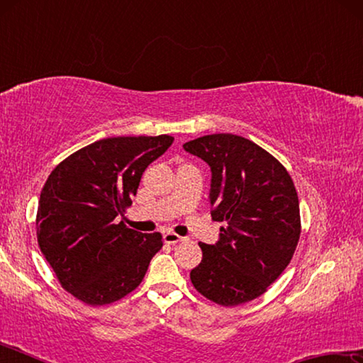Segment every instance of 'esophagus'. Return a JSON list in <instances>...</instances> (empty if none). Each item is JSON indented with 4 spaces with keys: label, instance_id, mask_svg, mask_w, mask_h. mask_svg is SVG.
Returning a JSON list of instances; mask_svg holds the SVG:
<instances>
[{
    "label": "esophagus",
    "instance_id": "1",
    "mask_svg": "<svg viewBox=\"0 0 363 363\" xmlns=\"http://www.w3.org/2000/svg\"><path fill=\"white\" fill-rule=\"evenodd\" d=\"M163 240H164V243H168V245H176V243L186 242L187 238L177 235V233H174V232H167V233H164V235H163Z\"/></svg>",
    "mask_w": 363,
    "mask_h": 363
}]
</instances>
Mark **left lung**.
I'll list each match as a JSON object with an SVG mask.
<instances>
[{
  "label": "left lung",
  "mask_w": 363,
  "mask_h": 363,
  "mask_svg": "<svg viewBox=\"0 0 363 363\" xmlns=\"http://www.w3.org/2000/svg\"><path fill=\"white\" fill-rule=\"evenodd\" d=\"M184 150L211 167L208 203L220 227L216 245L199 243L190 270L195 290L219 306L250 303L290 264L301 235L299 200L291 176L267 150L235 134H208Z\"/></svg>",
  "instance_id": "1"
}]
</instances>
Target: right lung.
Segmentation results:
<instances>
[{"label": "right lung", "instance_id": "1", "mask_svg": "<svg viewBox=\"0 0 363 363\" xmlns=\"http://www.w3.org/2000/svg\"><path fill=\"white\" fill-rule=\"evenodd\" d=\"M174 138L96 140L62 160L43 186L36 211L41 253L65 291L106 306L136 290L163 247L160 232L140 233L116 216L131 206L145 168Z\"/></svg>", "mask_w": 363, "mask_h": 363}]
</instances>
